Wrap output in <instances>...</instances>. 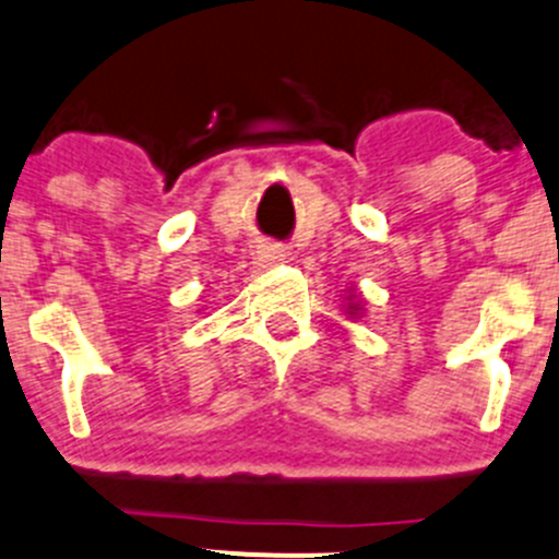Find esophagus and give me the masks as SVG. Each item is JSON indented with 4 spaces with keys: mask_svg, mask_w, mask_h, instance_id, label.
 <instances>
[{
    "mask_svg": "<svg viewBox=\"0 0 559 559\" xmlns=\"http://www.w3.org/2000/svg\"><path fill=\"white\" fill-rule=\"evenodd\" d=\"M255 253H259V262H262L264 267H273V264L284 262L286 250L281 248L278 242H262V245H259V250H255Z\"/></svg>",
    "mask_w": 559,
    "mask_h": 559,
    "instance_id": "obj_1",
    "label": "esophagus"
}]
</instances>
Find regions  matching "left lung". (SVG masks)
<instances>
[{"label":"left lung","mask_w":559,"mask_h":559,"mask_svg":"<svg viewBox=\"0 0 559 559\" xmlns=\"http://www.w3.org/2000/svg\"><path fill=\"white\" fill-rule=\"evenodd\" d=\"M344 300H347V306H344V314L350 317V320L364 317V300L361 297H356V289H350V295L344 297Z\"/></svg>","instance_id":"8db88e82"}]
</instances>
